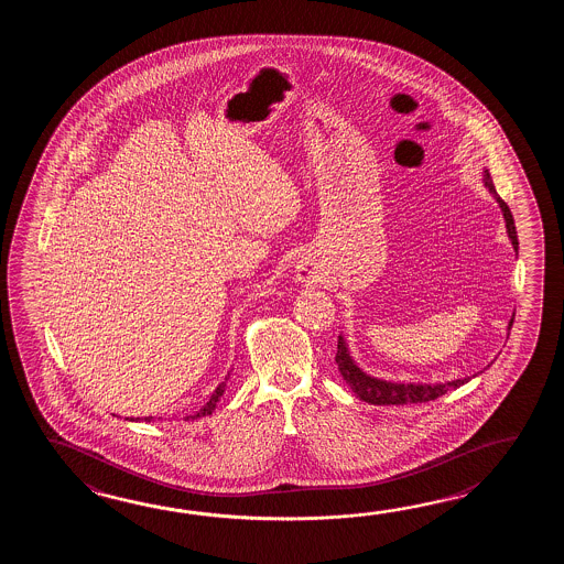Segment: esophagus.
Listing matches in <instances>:
<instances>
[{"instance_id":"esophagus-1","label":"esophagus","mask_w":564,"mask_h":564,"mask_svg":"<svg viewBox=\"0 0 564 564\" xmlns=\"http://www.w3.org/2000/svg\"><path fill=\"white\" fill-rule=\"evenodd\" d=\"M314 268L308 262H300L299 264V280L300 282H312L314 280Z\"/></svg>"}]
</instances>
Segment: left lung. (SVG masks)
Segmentation results:
<instances>
[{
    "instance_id": "1",
    "label": "left lung",
    "mask_w": 564,
    "mask_h": 564,
    "mask_svg": "<svg viewBox=\"0 0 564 564\" xmlns=\"http://www.w3.org/2000/svg\"><path fill=\"white\" fill-rule=\"evenodd\" d=\"M484 185L488 187V192L494 195V199L500 205L502 209L503 221H506V231H508V238L512 241V248L518 253V236H516L514 217L510 207L506 205L502 197L496 193L494 187V181H491L488 169L484 171ZM514 323V314L510 318L508 324V330L512 328ZM336 365H338V371L343 375V379L347 381L348 387L352 389V393L371 403V405H408V403H425V401H433L437 397L445 395L449 389H457L462 384L468 383L471 377L466 379H456V381H447V383H391V381H383V379H377L371 377L367 372L362 371L357 367V362L350 357L348 352L347 343L343 335L338 336V350H336ZM490 367V365H488ZM476 377V375H474Z\"/></svg>"
}]
</instances>
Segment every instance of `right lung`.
Returning <instances> with one entry per match:
<instances>
[{"instance_id": "obj_1", "label": "right lung", "mask_w": 564, "mask_h": 564, "mask_svg": "<svg viewBox=\"0 0 564 564\" xmlns=\"http://www.w3.org/2000/svg\"><path fill=\"white\" fill-rule=\"evenodd\" d=\"M228 379H229V372H228V377H226V381H228ZM226 381H224V383L217 384L216 391H214V393H212V397H209V401H207V403H205L204 408L199 409V411H197V413H193V415H187V417H185V421L199 420V417H205V415H212V413H214V409H216L217 401H219V399H221V395H224V391H226ZM151 420H153V417H144V421H151ZM131 421H139V417H137V420H131Z\"/></svg>"}]
</instances>
